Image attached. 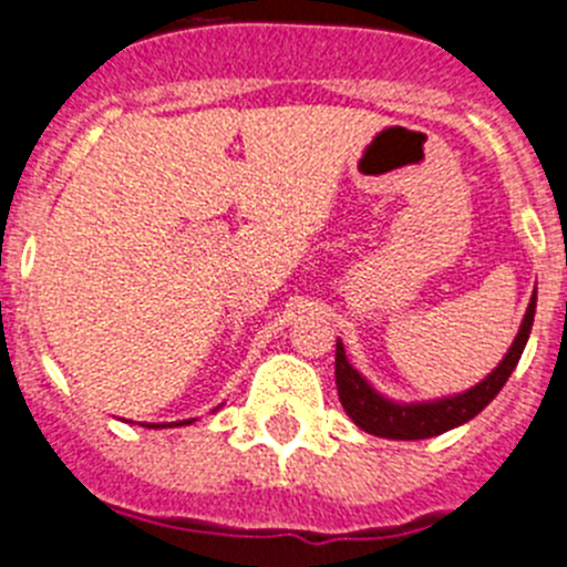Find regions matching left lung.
Returning <instances> with one entry per match:
<instances>
[{"label": "left lung", "mask_w": 567, "mask_h": 567, "mask_svg": "<svg viewBox=\"0 0 567 567\" xmlns=\"http://www.w3.org/2000/svg\"><path fill=\"white\" fill-rule=\"evenodd\" d=\"M534 308H537V293L532 296V305L525 310L523 328H519L512 350L486 381H481L463 395L443 398V401H432V404H392V401L381 398L353 367L347 364L344 347L339 341L336 344V386H339L341 406H344L347 415L353 417L355 426H361L370 435L392 437V441H423V437H435L452 426L472 421L483 406L492 404V398L503 390V384L517 367L528 333H532Z\"/></svg>", "instance_id": "left-lung-1"}]
</instances>
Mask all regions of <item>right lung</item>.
Wrapping results in <instances>:
<instances>
[{"label":"right lung","mask_w":567,"mask_h":567,"mask_svg":"<svg viewBox=\"0 0 567 567\" xmlns=\"http://www.w3.org/2000/svg\"><path fill=\"white\" fill-rule=\"evenodd\" d=\"M181 423H192V421H181ZM181 423H175V426H181Z\"/></svg>","instance_id":"right-lung-1"}]
</instances>
